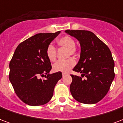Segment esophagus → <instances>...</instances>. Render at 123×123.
<instances>
[{
    "label": "esophagus",
    "mask_w": 123,
    "mask_h": 123,
    "mask_svg": "<svg viewBox=\"0 0 123 123\" xmlns=\"http://www.w3.org/2000/svg\"><path fill=\"white\" fill-rule=\"evenodd\" d=\"M67 74V73H62V76H63V77H64V76H66Z\"/></svg>",
    "instance_id": "esophagus-1"
}]
</instances>
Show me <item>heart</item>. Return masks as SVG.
<instances>
[{
    "label": "heart",
    "mask_w": 123,
    "mask_h": 123,
    "mask_svg": "<svg viewBox=\"0 0 123 123\" xmlns=\"http://www.w3.org/2000/svg\"><path fill=\"white\" fill-rule=\"evenodd\" d=\"M57 44L60 47L67 49V56H76L78 54V49L75 45V40L70 36L66 35L59 38L57 41ZM57 50L55 46L53 44H49L46 50V55L49 60L54 62L56 59ZM76 61L73 58H70L66 61H59L55 62L53 66V69L55 72H61L66 73L74 67Z\"/></svg>",
    "instance_id": "1"
}]
</instances>
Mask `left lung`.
Instances as JSON below:
<instances>
[{
  "label": "left lung",
  "instance_id": "obj_1",
  "mask_svg": "<svg viewBox=\"0 0 123 123\" xmlns=\"http://www.w3.org/2000/svg\"><path fill=\"white\" fill-rule=\"evenodd\" d=\"M65 31L76 38L81 46L80 60L73 70L82 75L79 77L71 74V94L80 103H98L107 93L115 78V63L111 51L92 31L73 30Z\"/></svg>",
  "mask_w": 123,
  "mask_h": 123
}]
</instances>
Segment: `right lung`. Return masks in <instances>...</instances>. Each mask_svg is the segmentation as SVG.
<instances>
[{
  "instance_id": "1",
  "label": "right lung",
  "mask_w": 123,
  "mask_h": 123,
  "mask_svg": "<svg viewBox=\"0 0 123 123\" xmlns=\"http://www.w3.org/2000/svg\"><path fill=\"white\" fill-rule=\"evenodd\" d=\"M60 33H40L20 43L10 62L9 80L15 93L24 103L39 106L48 103L62 72L49 74L52 68L46 50ZM44 75V79L39 78Z\"/></svg>"
}]
</instances>
